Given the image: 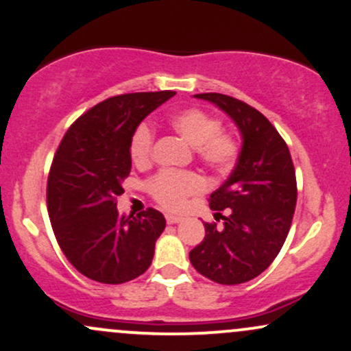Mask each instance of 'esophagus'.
<instances>
[{"label": "esophagus", "instance_id": "34e87169", "mask_svg": "<svg viewBox=\"0 0 351 351\" xmlns=\"http://www.w3.org/2000/svg\"><path fill=\"white\" fill-rule=\"evenodd\" d=\"M165 219H167L168 224H176V223H180L181 217L180 216H173V215H167V216H165Z\"/></svg>", "mask_w": 351, "mask_h": 351}]
</instances>
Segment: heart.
Segmentation results:
<instances>
[{
  "label": "heart",
  "instance_id": "1",
  "mask_svg": "<svg viewBox=\"0 0 351 351\" xmlns=\"http://www.w3.org/2000/svg\"><path fill=\"white\" fill-rule=\"evenodd\" d=\"M168 125L193 145L196 158L204 167L216 173H228L234 168L239 158L241 145L231 132L221 130L223 125L216 117L201 108H181L168 117ZM155 130L148 122L135 127L130 138V158L136 165L150 160ZM148 195L160 206L167 209H180L189 196L198 195L206 188L203 176L196 171L162 170L145 183Z\"/></svg>",
  "mask_w": 351,
  "mask_h": 351
}]
</instances>
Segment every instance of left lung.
<instances>
[{
    "instance_id": "left-lung-1",
    "label": "left lung",
    "mask_w": 351,
    "mask_h": 351,
    "mask_svg": "<svg viewBox=\"0 0 351 351\" xmlns=\"http://www.w3.org/2000/svg\"><path fill=\"white\" fill-rule=\"evenodd\" d=\"M195 97L216 104L234 120L243 150L226 183L209 196L223 226L204 223L206 234L189 261L213 282L243 284L264 272L285 243L297 203L295 168L285 140L257 108L216 92Z\"/></svg>"
}]
</instances>
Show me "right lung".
<instances>
[{
  "instance_id": "1",
  "label": "right lung",
  "mask_w": 351,
  "mask_h": 351,
  "mask_svg": "<svg viewBox=\"0 0 351 351\" xmlns=\"http://www.w3.org/2000/svg\"><path fill=\"white\" fill-rule=\"evenodd\" d=\"M176 92L115 95L88 108L60 140L47 176V213L64 256L80 274L123 284L150 267L165 229L160 211L119 215L117 196L130 175L135 127Z\"/></svg>"
}]
</instances>
